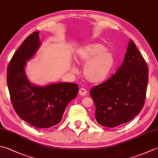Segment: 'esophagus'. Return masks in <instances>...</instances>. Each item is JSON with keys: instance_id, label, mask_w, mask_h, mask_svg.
<instances>
[{"instance_id": "34e87169", "label": "esophagus", "mask_w": 158, "mask_h": 158, "mask_svg": "<svg viewBox=\"0 0 158 158\" xmlns=\"http://www.w3.org/2000/svg\"><path fill=\"white\" fill-rule=\"evenodd\" d=\"M79 93L80 94V95H81V96H85L86 94H87V90H86L85 88H81L79 89Z\"/></svg>"}]
</instances>
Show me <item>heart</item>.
I'll list each match as a JSON object with an SVG mask.
<instances>
[{
  "label": "heart",
  "instance_id": "1",
  "mask_svg": "<svg viewBox=\"0 0 158 158\" xmlns=\"http://www.w3.org/2000/svg\"><path fill=\"white\" fill-rule=\"evenodd\" d=\"M76 61L80 64H85L83 75L88 81L98 83L104 81L109 75L114 64V57L110 51L99 43L88 44L77 52ZM74 72L77 71L73 67Z\"/></svg>",
  "mask_w": 158,
  "mask_h": 158
}]
</instances>
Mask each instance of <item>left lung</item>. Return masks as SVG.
I'll return each instance as SVG.
<instances>
[{"label":"left lung","instance_id":"8db88e82","mask_svg":"<svg viewBox=\"0 0 158 158\" xmlns=\"http://www.w3.org/2000/svg\"><path fill=\"white\" fill-rule=\"evenodd\" d=\"M148 75L146 61L131 40L123 62L115 74L89 91L98 124L115 127L138 115L144 104Z\"/></svg>","mask_w":158,"mask_h":158}]
</instances>
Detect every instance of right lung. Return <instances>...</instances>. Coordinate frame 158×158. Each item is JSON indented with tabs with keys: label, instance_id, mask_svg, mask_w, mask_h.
Segmentation results:
<instances>
[{
	"label": "right lung",
	"instance_id": "1",
	"mask_svg": "<svg viewBox=\"0 0 158 158\" xmlns=\"http://www.w3.org/2000/svg\"><path fill=\"white\" fill-rule=\"evenodd\" d=\"M39 31L31 34L15 51L9 64L7 81L12 105L21 119L38 128H49L62 119L66 107L77 95L76 83H52L44 87L30 83L24 71L41 42Z\"/></svg>",
	"mask_w": 158,
	"mask_h": 158
}]
</instances>
